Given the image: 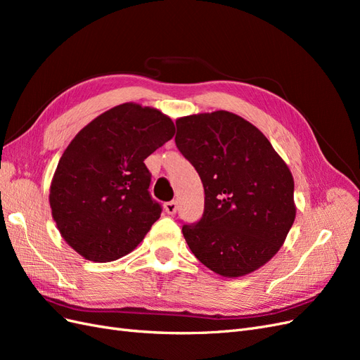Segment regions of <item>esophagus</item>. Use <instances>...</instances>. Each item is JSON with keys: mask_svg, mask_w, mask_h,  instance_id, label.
I'll return each mask as SVG.
<instances>
[{"mask_svg": "<svg viewBox=\"0 0 360 360\" xmlns=\"http://www.w3.org/2000/svg\"><path fill=\"white\" fill-rule=\"evenodd\" d=\"M163 207H165V212H167L168 214H176V212H177V202H176V201H169V202H167Z\"/></svg>", "mask_w": 360, "mask_h": 360, "instance_id": "1", "label": "esophagus"}]
</instances>
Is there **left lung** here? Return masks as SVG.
I'll return each instance as SVG.
<instances>
[{
	"instance_id": "8db88e82",
	"label": "left lung",
	"mask_w": 360,
	"mask_h": 360,
	"mask_svg": "<svg viewBox=\"0 0 360 360\" xmlns=\"http://www.w3.org/2000/svg\"><path fill=\"white\" fill-rule=\"evenodd\" d=\"M176 144L200 174L204 214L183 225L192 254L225 278L276 255L296 219L294 180L259 129L228 111L176 120Z\"/></svg>"
}]
</instances>
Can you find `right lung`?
<instances>
[{
	"label": "right lung",
	"instance_id": "1",
	"mask_svg": "<svg viewBox=\"0 0 360 360\" xmlns=\"http://www.w3.org/2000/svg\"><path fill=\"white\" fill-rule=\"evenodd\" d=\"M176 127L156 108L122 103L96 117L64 150L49 189L61 237L81 257L108 263L143 242L160 217L144 160Z\"/></svg>",
	"mask_w": 360,
	"mask_h": 360
}]
</instances>
